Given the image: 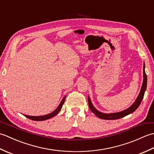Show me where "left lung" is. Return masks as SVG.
I'll use <instances>...</instances> for the list:
<instances>
[{
  "label": "left lung",
  "instance_id": "left-lung-1",
  "mask_svg": "<svg viewBox=\"0 0 154 154\" xmlns=\"http://www.w3.org/2000/svg\"><path fill=\"white\" fill-rule=\"evenodd\" d=\"M143 83L142 85L141 90H140V94H138V97H137L136 100L135 102L132 104V106H130L128 109L124 110L123 111H121V112H114V113H110V114H106L99 112V110H97L94 107L92 103H91V100L90 99L89 97H88V103H89V106L91 110L97 116H98L99 119H104V120H116V119H119L121 118L126 116L128 114H131L134 112V111L138 109V106H140V103H141L142 100L143 99V95H144V93L146 90L147 87V76L145 72V64L143 63Z\"/></svg>",
  "mask_w": 154,
  "mask_h": 154
}]
</instances>
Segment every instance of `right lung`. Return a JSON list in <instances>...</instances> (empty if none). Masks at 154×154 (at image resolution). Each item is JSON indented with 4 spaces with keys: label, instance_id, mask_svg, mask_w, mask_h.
<instances>
[{
    "label": "right lung",
    "instance_id": "1",
    "mask_svg": "<svg viewBox=\"0 0 154 154\" xmlns=\"http://www.w3.org/2000/svg\"><path fill=\"white\" fill-rule=\"evenodd\" d=\"M65 97H66V96L63 97V99H62L60 105L57 106V109H55L54 112H51L50 114H46V115H44V116H28V115H24V116L29 119H31L32 120H35V121H42V120H48L49 119H51V118L56 115V114L61 110L62 106H63V104L65 102Z\"/></svg>",
    "mask_w": 154,
    "mask_h": 154
}]
</instances>
